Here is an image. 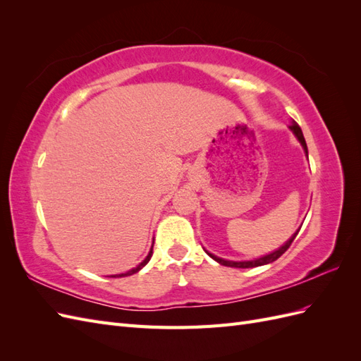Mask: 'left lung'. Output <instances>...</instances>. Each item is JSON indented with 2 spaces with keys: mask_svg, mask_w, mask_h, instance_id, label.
<instances>
[{
  "mask_svg": "<svg viewBox=\"0 0 361 361\" xmlns=\"http://www.w3.org/2000/svg\"><path fill=\"white\" fill-rule=\"evenodd\" d=\"M289 129L292 130L293 135L297 137V140L300 141V145L302 146V149H304V152H305V155H307V158H309L307 145H305V140H304V135H302V130H301V128L298 126V123H297V122H293V120H292V123L289 125ZM300 228H301V227H300ZM300 228H298V231L295 232V233L288 239V241H286L285 244H283L280 248L274 250V251H272V253H269V255H265V256L257 257V259H253V260H226V259H223V257H218V256H215V255L209 253V251H207V250H204V251H206V253L209 255L215 262H218V264H220V265H224V267H232V268H255V267H262V265H267V264H271V262L277 260L283 253H285V251L290 247V244H292V241L295 239V236L298 235Z\"/></svg>",
  "mask_w": 361,
  "mask_h": 361,
  "instance_id": "1",
  "label": "left lung"
}]
</instances>
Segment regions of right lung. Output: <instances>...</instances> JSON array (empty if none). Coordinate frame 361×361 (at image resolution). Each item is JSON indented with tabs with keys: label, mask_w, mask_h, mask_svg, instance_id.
I'll return each instance as SVG.
<instances>
[{
	"label": "right lung",
	"mask_w": 361,
	"mask_h": 361,
	"mask_svg": "<svg viewBox=\"0 0 361 361\" xmlns=\"http://www.w3.org/2000/svg\"><path fill=\"white\" fill-rule=\"evenodd\" d=\"M154 243H155V239H154ZM152 250H154V244H152V247H150V251H149V255L146 256V259H145L143 262H141L140 265H137V267H135V268H133V269H129L128 272H122V274H114V276H111V277H113V279H117V277H128V276H133V274H135V272H138L141 268H143V267H146V265H147V262L150 260L152 255H154V251H152Z\"/></svg>",
	"instance_id": "right-lung-1"
}]
</instances>
